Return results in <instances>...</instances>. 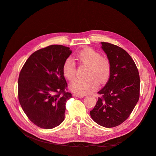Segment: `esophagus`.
Masks as SVG:
<instances>
[{"instance_id":"34e87169","label":"esophagus","mask_w":156,"mask_h":156,"mask_svg":"<svg viewBox=\"0 0 156 156\" xmlns=\"http://www.w3.org/2000/svg\"><path fill=\"white\" fill-rule=\"evenodd\" d=\"M74 96H76L77 98H83L84 97V95H80V94H74L73 95Z\"/></svg>"}]
</instances>
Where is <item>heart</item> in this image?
<instances>
[{
  "mask_svg": "<svg viewBox=\"0 0 156 156\" xmlns=\"http://www.w3.org/2000/svg\"><path fill=\"white\" fill-rule=\"evenodd\" d=\"M76 59L80 63L87 66L85 72L87 77L73 80L69 86L71 91L80 95H86L96 90L98 83L104 84L108 81L111 68L109 60L105 56H101L99 52L90 48H86L77 54ZM62 72L69 81L74 78L75 66L71 58L65 60Z\"/></svg>",
  "mask_w": 156,
  "mask_h": 156,
  "instance_id": "obj_1",
  "label": "heart"
}]
</instances>
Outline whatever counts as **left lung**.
<instances>
[{
  "mask_svg": "<svg viewBox=\"0 0 156 156\" xmlns=\"http://www.w3.org/2000/svg\"><path fill=\"white\" fill-rule=\"evenodd\" d=\"M101 44L110 61L111 74L98 92L102 97L90 114L98 124L113 127L123 123L138 102L140 77L133 60L124 49L107 42Z\"/></svg>",
  "mask_w": 156,
  "mask_h": 156,
  "instance_id": "obj_1",
  "label": "left lung"
}]
</instances>
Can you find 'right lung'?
<instances>
[{
  "instance_id": "1",
  "label": "right lung",
  "mask_w": 156,
  "mask_h": 156,
  "mask_svg": "<svg viewBox=\"0 0 156 156\" xmlns=\"http://www.w3.org/2000/svg\"><path fill=\"white\" fill-rule=\"evenodd\" d=\"M72 51L68 47L52 45L32 53L18 79V98L29 120L44 129H52L64 120L67 83L63 65Z\"/></svg>"
}]
</instances>
